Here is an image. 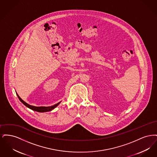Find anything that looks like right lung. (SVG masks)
Masks as SVG:
<instances>
[{"mask_svg": "<svg viewBox=\"0 0 157 157\" xmlns=\"http://www.w3.org/2000/svg\"><path fill=\"white\" fill-rule=\"evenodd\" d=\"M17 97L19 99V100L22 102L23 104L25 105L26 106L28 107L29 108L31 109L32 110H33V111H37V112H48V111H52V109H53L55 108H56L58 105L59 104L60 102L54 105L53 106H32V105H30L27 104L26 102H25L24 101H23L22 99L19 97V96L17 94Z\"/></svg>", "mask_w": 157, "mask_h": 157, "instance_id": "right-lung-1", "label": "right lung"}]
</instances>
